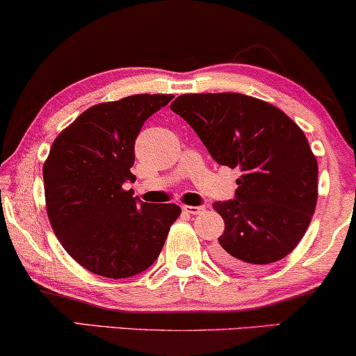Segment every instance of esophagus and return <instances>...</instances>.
Instances as JSON below:
<instances>
[{"label":"esophagus","instance_id":"1","mask_svg":"<svg viewBox=\"0 0 356 356\" xmlns=\"http://www.w3.org/2000/svg\"><path fill=\"white\" fill-rule=\"evenodd\" d=\"M204 206H183V211L188 212V213H193V216H197V213L204 212Z\"/></svg>","mask_w":356,"mask_h":356}]
</instances>
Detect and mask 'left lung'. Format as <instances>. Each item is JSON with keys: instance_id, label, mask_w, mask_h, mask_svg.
Returning a JSON list of instances; mask_svg holds the SVG:
<instances>
[{"instance_id": "obj_1", "label": "left lung", "mask_w": 356, "mask_h": 356, "mask_svg": "<svg viewBox=\"0 0 356 356\" xmlns=\"http://www.w3.org/2000/svg\"><path fill=\"white\" fill-rule=\"evenodd\" d=\"M170 108L217 163L241 172L235 199L212 204L225 222L216 259L256 269L290 254L318 201V162L300 126L277 106L235 92L184 94Z\"/></svg>"}]
</instances>
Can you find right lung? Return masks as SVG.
Masks as SVG:
<instances>
[{
	"instance_id": "right-lung-1",
	"label": "right lung",
	"mask_w": 356,
	"mask_h": 356,
	"mask_svg": "<svg viewBox=\"0 0 356 356\" xmlns=\"http://www.w3.org/2000/svg\"><path fill=\"white\" fill-rule=\"evenodd\" d=\"M173 95L139 94L90 106L53 143L45 165L47 213L72 259L106 279L149 269L162 251L177 204H149L124 191L134 181V143L144 121Z\"/></svg>"
}]
</instances>
